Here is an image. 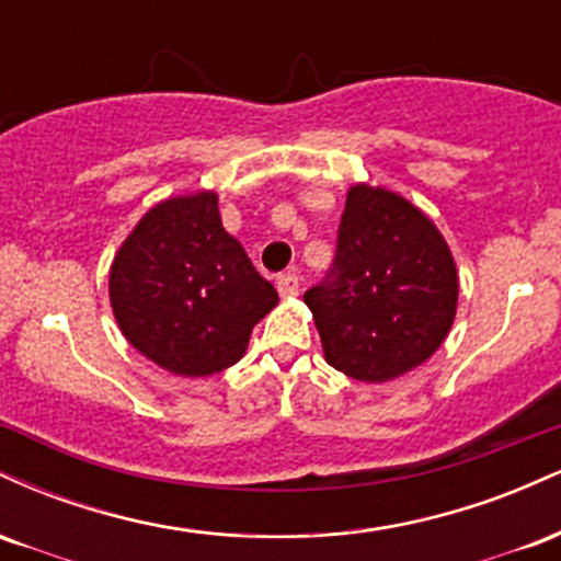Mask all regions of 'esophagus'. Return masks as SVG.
Returning <instances> with one entry per match:
<instances>
[{
    "mask_svg": "<svg viewBox=\"0 0 561 561\" xmlns=\"http://www.w3.org/2000/svg\"><path fill=\"white\" fill-rule=\"evenodd\" d=\"M276 289H279L282 298H295V295L300 293L298 274H282L279 279H276Z\"/></svg>",
    "mask_w": 561,
    "mask_h": 561,
    "instance_id": "1",
    "label": "esophagus"
}]
</instances>
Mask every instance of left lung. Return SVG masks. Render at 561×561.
Returning a JSON list of instances; mask_svg holds the SVG:
<instances>
[{
  "label": "left lung",
  "mask_w": 561,
  "mask_h": 561,
  "mask_svg": "<svg viewBox=\"0 0 561 561\" xmlns=\"http://www.w3.org/2000/svg\"><path fill=\"white\" fill-rule=\"evenodd\" d=\"M327 364L388 382L427 362L454 324L459 276L420 208L382 186H351L332 268L302 295Z\"/></svg>",
  "instance_id": "1"
}]
</instances>
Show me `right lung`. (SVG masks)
Wrapping results in <instances>:
<instances>
[{
  "mask_svg": "<svg viewBox=\"0 0 561 561\" xmlns=\"http://www.w3.org/2000/svg\"><path fill=\"white\" fill-rule=\"evenodd\" d=\"M276 302L272 282L221 227L216 192L147 210L111 266L121 332L141 356L182 377L240 362L253 327Z\"/></svg>",
  "mask_w": 561,
  "mask_h": 561,
  "instance_id": "obj_1",
  "label": "right lung"
}]
</instances>
